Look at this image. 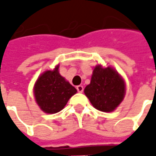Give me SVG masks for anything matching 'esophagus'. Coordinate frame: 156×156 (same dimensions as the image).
Instances as JSON below:
<instances>
[{
	"mask_svg": "<svg viewBox=\"0 0 156 156\" xmlns=\"http://www.w3.org/2000/svg\"><path fill=\"white\" fill-rule=\"evenodd\" d=\"M76 88H77V91L79 92V93H82L83 92V86H81V85H79V86H77L76 87Z\"/></svg>",
	"mask_w": 156,
	"mask_h": 156,
	"instance_id": "obj_1",
	"label": "esophagus"
}]
</instances>
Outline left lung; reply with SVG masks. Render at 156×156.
I'll use <instances>...</instances> for the list:
<instances>
[{"instance_id": "left-lung-1", "label": "left lung", "mask_w": 156, "mask_h": 156, "mask_svg": "<svg viewBox=\"0 0 156 156\" xmlns=\"http://www.w3.org/2000/svg\"><path fill=\"white\" fill-rule=\"evenodd\" d=\"M94 107L102 112H112L122 101L126 86L122 77L111 67L95 66L90 84L84 89Z\"/></svg>"}]
</instances>
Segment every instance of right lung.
Instances as JSON below:
<instances>
[{
	"mask_svg": "<svg viewBox=\"0 0 156 156\" xmlns=\"http://www.w3.org/2000/svg\"><path fill=\"white\" fill-rule=\"evenodd\" d=\"M76 92V88L60 75L59 65L40 75L34 87L36 103L47 114L60 112Z\"/></svg>",
	"mask_w": 156,
	"mask_h": 156,
	"instance_id": "1",
	"label": "right lung"
}]
</instances>
